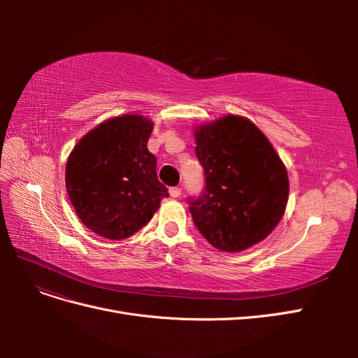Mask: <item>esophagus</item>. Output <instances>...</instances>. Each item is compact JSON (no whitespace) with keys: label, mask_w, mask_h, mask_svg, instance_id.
<instances>
[{"label":"esophagus","mask_w":358,"mask_h":358,"mask_svg":"<svg viewBox=\"0 0 358 358\" xmlns=\"http://www.w3.org/2000/svg\"><path fill=\"white\" fill-rule=\"evenodd\" d=\"M182 194V189L179 188V187H173V188H170V196L173 197V199H178L179 196Z\"/></svg>","instance_id":"esophagus-1"}]
</instances>
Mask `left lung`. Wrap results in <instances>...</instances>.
Wrapping results in <instances>:
<instances>
[{"mask_svg": "<svg viewBox=\"0 0 358 358\" xmlns=\"http://www.w3.org/2000/svg\"><path fill=\"white\" fill-rule=\"evenodd\" d=\"M204 194L189 201L194 224L212 246L241 252L282 220L289 180L268 138L245 116L225 115L194 129Z\"/></svg>", "mask_w": 358, "mask_h": 358, "instance_id": "1", "label": "left lung"}]
</instances>
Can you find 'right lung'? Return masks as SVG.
Returning a JSON list of instances; mask_svg holds the SVG:
<instances>
[{
	"mask_svg": "<svg viewBox=\"0 0 358 358\" xmlns=\"http://www.w3.org/2000/svg\"><path fill=\"white\" fill-rule=\"evenodd\" d=\"M152 129L142 115L113 116L86 133L69 155L66 188L74 212L104 239L134 234L169 197L148 150Z\"/></svg>",
	"mask_w": 358,
	"mask_h": 358,
	"instance_id": "right-lung-1",
	"label": "right lung"
}]
</instances>
